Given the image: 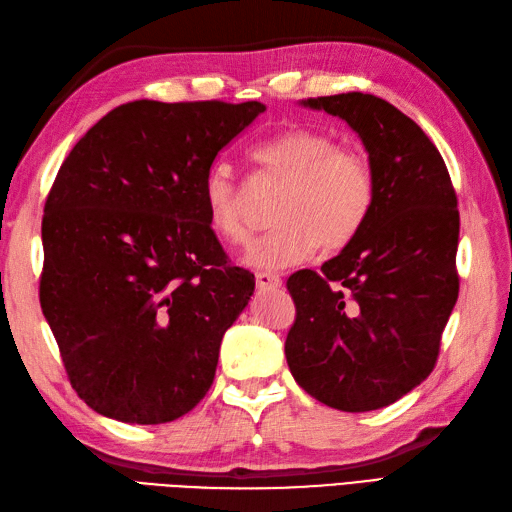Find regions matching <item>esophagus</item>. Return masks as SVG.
Returning <instances> with one entry per match:
<instances>
[{"instance_id": "1", "label": "esophagus", "mask_w": 512, "mask_h": 512, "mask_svg": "<svg viewBox=\"0 0 512 512\" xmlns=\"http://www.w3.org/2000/svg\"><path fill=\"white\" fill-rule=\"evenodd\" d=\"M256 284L260 290H271V288H280L282 286V278L278 273H267L260 271L256 273Z\"/></svg>"}]
</instances>
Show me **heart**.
Returning <instances> with one entry per match:
<instances>
[{
    "mask_svg": "<svg viewBox=\"0 0 512 512\" xmlns=\"http://www.w3.org/2000/svg\"><path fill=\"white\" fill-rule=\"evenodd\" d=\"M258 181L282 187L273 217L278 226L247 254L260 269H284L316 250L338 254L364 232L377 204V172L372 161L338 144L334 135L312 127L286 129L254 148ZM206 219L219 239L247 245L252 222L247 187L228 161L215 163L202 185Z\"/></svg>",
    "mask_w": 512,
    "mask_h": 512,
    "instance_id": "b5f03b06",
    "label": "heart"
}]
</instances>
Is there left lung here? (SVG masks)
<instances>
[{"label":"left lung","mask_w":512,"mask_h":512,"mask_svg":"<svg viewBox=\"0 0 512 512\" xmlns=\"http://www.w3.org/2000/svg\"><path fill=\"white\" fill-rule=\"evenodd\" d=\"M349 122L377 172V204L357 241L286 282L295 323L286 362L319 403L392 405L431 375L459 297L457 191L428 135L375 94L308 99Z\"/></svg>","instance_id":"obj_1"}]
</instances>
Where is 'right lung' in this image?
<instances>
[{
	"instance_id": "add662e5",
	"label": "right lung",
	"mask_w": 512,
	"mask_h": 512,
	"mask_svg": "<svg viewBox=\"0 0 512 512\" xmlns=\"http://www.w3.org/2000/svg\"><path fill=\"white\" fill-rule=\"evenodd\" d=\"M262 112L124 103L64 159L45 202L40 308L73 390L101 416L172 422L211 390L256 280L211 230L202 185Z\"/></svg>"
}]
</instances>
